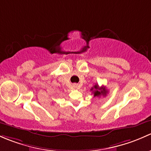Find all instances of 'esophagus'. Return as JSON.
Here are the masks:
<instances>
[{"label": "esophagus", "instance_id": "1", "mask_svg": "<svg viewBox=\"0 0 151 151\" xmlns=\"http://www.w3.org/2000/svg\"><path fill=\"white\" fill-rule=\"evenodd\" d=\"M73 87H74V88H78V84H76V83H75V84H73Z\"/></svg>", "mask_w": 151, "mask_h": 151}]
</instances>
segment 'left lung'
<instances>
[{
    "label": "left lung",
    "mask_w": 151,
    "mask_h": 151,
    "mask_svg": "<svg viewBox=\"0 0 151 151\" xmlns=\"http://www.w3.org/2000/svg\"><path fill=\"white\" fill-rule=\"evenodd\" d=\"M91 90L92 91L93 94H94V97H99L101 95H106L108 91L106 90V88L105 86L99 87L98 84L94 85V87L91 88Z\"/></svg>",
    "instance_id": "obj_1"
}]
</instances>
